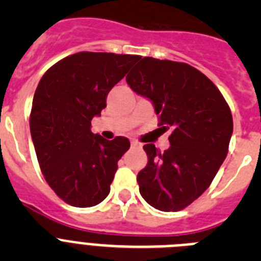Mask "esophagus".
<instances>
[{"instance_id": "obj_1", "label": "esophagus", "mask_w": 261, "mask_h": 261, "mask_svg": "<svg viewBox=\"0 0 261 261\" xmlns=\"http://www.w3.org/2000/svg\"><path fill=\"white\" fill-rule=\"evenodd\" d=\"M130 146L135 149V147H141V145L138 144V142H136V141H132V142H130Z\"/></svg>"}]
</instances>
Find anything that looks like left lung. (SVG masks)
Masks as SVG:
<instances>
[{
	"mask_svg": "<svg viewBox=\"0 0 261 261\" xmlns=\"http://www.w3.org/2000/svg\"><path fill=\"white\" fill-rule=\"evenodd\" d=\"M126 84L153 103L159 125L172 129L163 153L144 146L149 161L137 175L140 193L158 211H181L206 191L225 161L231 111L216 85L184 62L144 57Z\"/></svg>",
	"mask_w": 261,
	"mask_h": 261,
	"instance_id": "1",
	"label": "left lung"
}]
</instances>
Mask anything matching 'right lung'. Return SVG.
<instances>
[{
  "label": "right lung",
  "mask_w": 261,
  "mask_h": 261,
  "mask_svg": "<svg viewBox=\"0 0 261 261\" xmlns=\"http://www.w3.org/2000/svg\"><path fill=\"white\" fill-rule=\"evenodd\" d=\"M141 59L135 55L80 52L45 71L32 100L30 129L41 172L60 199L77 208L102 202L130 146L91 132L111 89Z\"/></svg>",
  "instance_id": "right-lung-1"
}]
</instances>
